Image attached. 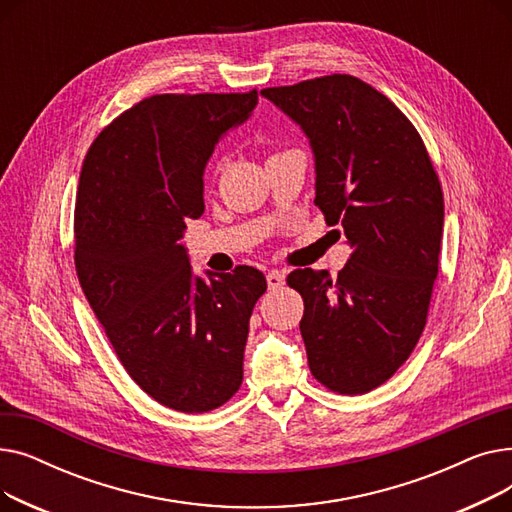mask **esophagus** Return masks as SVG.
<instances>
[{
	"mask_svg": "<svg viewBox=\"0 0 512 512\" xmlns=\"http://www.w3.org/2000/svg\"><path fill=\"white\" fill-rule=\"evenodd\" d=\"M267 286H270L272 290H276V288H280V286H284V272H278V270H272V272H267Z\"/></svg>",
	"mask_w": 512,
	"mask_h": 512,
	"instance_id": "obj_1",
	"label": "esophagus"
}]
</instances>
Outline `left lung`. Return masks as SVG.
<instances>
[{
	"label": "left lung",
	"instance_id": "8db88e82",
	"mask_svg": "<svg viewBox=\"0 0 512 512\" xmlns=\"http://www.w3.org/2000/svg\"><path fill=\"white\" fill-rule=\"evenodd\" d=\"M261 95L297 122L315 155V205L353 253L338 278L311 267L299 290L301 336L317 382L340 394L382 386L425 328L438 276L444 197L417 128L351 74L319 76Z\"/></svg>",
	"mask_w": 512,
	"mask_h": 512
}]
</instances>
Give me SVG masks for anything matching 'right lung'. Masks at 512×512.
<instances>
[{
    "label": "right lung",
    "instance_id": "right-lung-1",
    "mask_svg": "<svg viewBox=\"0 0 512 512\" xmlns=\"http://www.w3.org/2000/svg\"><path fill=\"white\" fill-rule=\"evenodd\" d=\"M255 105V89L147 97L99 132L78 180V282L130 378L180 413L236 394L267 288L249 265L203 280L180 245L186 222L205 211L207 159Z\"/></svg>",
    "mask_w": 512,
    "mask_h": 512
}]
</instances>
